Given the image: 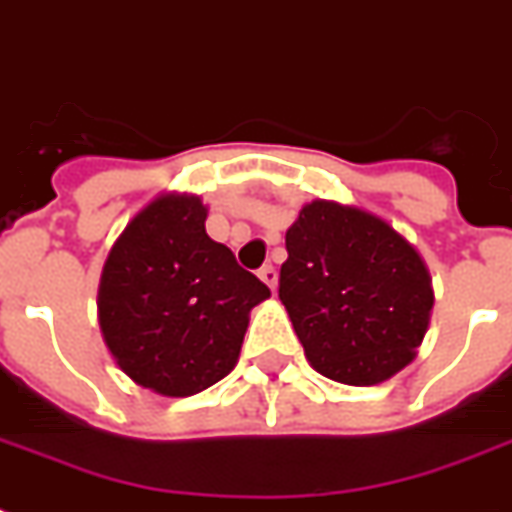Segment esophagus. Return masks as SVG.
Wrapping results in <instances>:
<instances>
[{
    "label": "esophagus",
    "mask_w": 512,
    "mask_h": 512,
    "mask_svg": "<svg viewBox=\"0 0 512 512\" xmlns=\"http://www.w3.org/2000/svg\"><path fill=\"white\" fill-rule=\"evenodd\" d=\"M257 276H260V279H263L265 284H268V287L276 289V281H279V273H276V268H273L271 263L263 265V268H260V271H257Z\"/></svg>",
    "instance_id": "esophagus-1"
}]
</instances>
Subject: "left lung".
Returning a JSON list of instances; mask_svg holds the SVG:
<instances>
[{"label":"left lung","mask_w":512,"mask_h":512,"mask_svg":"<svg viewBox=\"0 0 512 512\" xmlns=\"http://www.w3.org/2000/svg\"><path fill=\"white\" fill-rule=\"evenodd\" d=\"M287 255L279 300L316 372L377 385L412 361L433 289L404 236L364 209L319 199L287 231Z\"/></svg>","instance_id":"obj_1"}]
</instances>
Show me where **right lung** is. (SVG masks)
Masks as SVG:
<instances>
[{"label": "right lung", "instance_id": "1", "mask_svg": "<svg viewBox=\"0 0 512 512\" xmlns=\"http://www.w3.org/2000/svg\"><path fill=\"white\" fill-rule=\"evenodd\" d=\"M199 196L151 201L116 239L100 276V329L116 364L162 396L215 385L239 358L249 311L271 289L204 228Z\"/></svg>", "mask_w": 512, "mask_h": 512}]
</instances>
